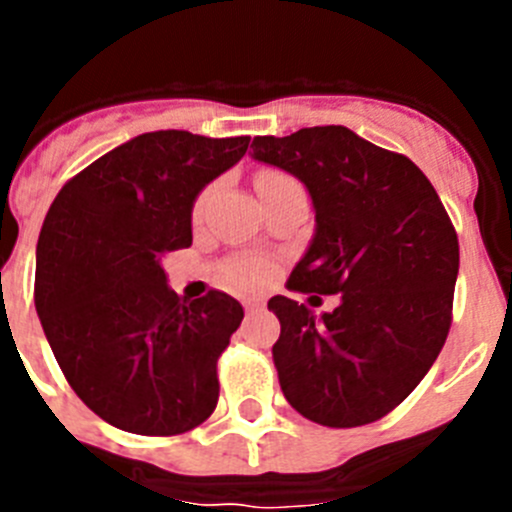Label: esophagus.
Segmentation results:
<instances>
[{"mask_svg": "<svg viewBox=\"0 0 512 512\" xmlns=\"http://www.w3.org/2000/svg\"><path fill=\"white\" fill-rule=\"evenodd\" d=\"M264 310V302L261 300H246V315H253V312Z\"/></svg>", "mask_w": 512, "mask_h": 512, "instance_id": "34e87169", "label": "esophagus"}]
</instances>
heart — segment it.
Instances as JSON below:
<instances>
[{
	"label": "heart",
	"instance_id": "1",
	"mask_svg": "<svg viewBox=\"0 0 512 512\" xmlns=\"http://www.w3.org/2000/svg\"><path fill=\"white\" fill-rule=\"evenodd\" d=\"M279 182H292L287 174L277 169H264L259 176H256V189L271 187V184ZM202 200L194 207V215H200ZM228 279L238 287H259L266 279V264L264 261H235V264L228 266Z\"/></svg>",
	"mask_w": 512,
	"mask_h": 512
}]
</instances>
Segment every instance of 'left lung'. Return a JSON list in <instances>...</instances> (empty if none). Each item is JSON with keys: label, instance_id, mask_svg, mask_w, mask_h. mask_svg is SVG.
I'll list each match as a JSON object with an SVG mask.
<instances>
[{"label": "left lung", "instance_id": "1", "mask_svg": "<svg viewBox=\"0 0 512 512\" xmlns=\"http://www.w3.org/2000/svg\"><path fill=\"white\" fill-rule=\"evenodd\" d=\"M256 161L307 187L315 235L289 274L292 292L341 295L312 315L271 297L282 323L274 366L287 402L328 428L374 423L428 374L451 328L459 238L428 176L343 125L259 135Z\"/></svg>", "mask_w": 512, "mask_h": 512}]
</instances>
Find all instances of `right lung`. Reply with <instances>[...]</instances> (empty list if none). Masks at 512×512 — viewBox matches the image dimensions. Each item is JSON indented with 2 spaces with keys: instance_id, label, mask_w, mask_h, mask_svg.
Returning <instances> with one entry per match:
<instances>
[{
  "instance_id": "1",
  "label": "right lung",
  "mask_w": 512,
  "mask_h": 512,
  "mask_svg": "<svg viewBox=\"0 0 512 512\" xmlns=\"http://www.w3.org/2000/svg\"><path fill=\"white\" fill-rule=\"evenodd\" d=\"M251 138L156 130L63 184L35 253V310L71 390L120 431L179 436L217 405V359L243 320L210 289L182 300L164 259L192 246L197 194Z\"/></svg>"
}]
</instances>
